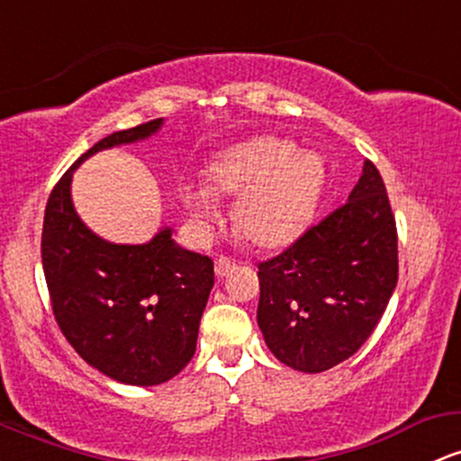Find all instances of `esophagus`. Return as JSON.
<instances>
[{"label":"esophagus","mask_w":461,"mask_h":461,"mask_svg":"<svg viewBox=\"0 0 461 461\" xmlns=\"http://www.w3.org/2000/svg\"><path fill=\"white\" fill-rule=\"evenodd\" d=\"M230 269H231V260H230V258H227V256L216 258V262H214L216 276H219V277L227 276V273H230Z\"/></svg>","instance_id":"34e87169"}]
</instances>
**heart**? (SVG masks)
Wrapping results in <instances>:
<instances>
[{
	"label": "heart",
	"mask_w": 461,
	"mask_h": 461,
	"mask_svg": "<svg viewBox=\"0 0 461 461\" xmlns=\"http://www.w3.org/2000/svg\"><path fill=\"white\" fill-rule=\"evenodd\" d=\"M323 185L317 155L300 153L291 140L265 135L225 150L210 168V184L185 181L184 201L192 214H219L216 194L239 196L236 225L256 245H280L300 231L315 210Z\"/></svg>",
	"instance_id": "heart-1"
}]
</instances>
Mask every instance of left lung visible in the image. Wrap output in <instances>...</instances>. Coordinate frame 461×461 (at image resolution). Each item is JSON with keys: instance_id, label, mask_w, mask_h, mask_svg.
<instances>
[{"instance_id": "obj_1", "label": "left lung", "mask_w": 461, "mask_h": 461, "mask_svg": "<svg viewBox=\"0 0 461 461\" xmlns=\"http://www.w3.org/2000/svg\"><path fill=\"white\" fill-rule=\"evenodd\" d=\"M258 326L293 370H330L370 339L398 282L396 219L370 159L350 199L258 262Z\"/></svg>"}]
</instances>
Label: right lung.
<instances>
[{
  "label": "right lung",
  "instance_id": "right-lung-1",
  "mask_svg": "<svg viewBox=\"0 0 461 461\" xmlns=\"http://www.w3.org/2000/svg\"><path fill=\"white\" fill-rule=\"evenodd\" d=\"M161 120L111 133L74 161L50 192L41 260L60 332L89 366L126 385H159L190 363L214 286L210 256L176 247L170 230L146 245H111L74 212L69 184L89 155L149 138Z\"/></svg>",
  "mask_w": 461,
  "mask_h": 461
}]
</instances>
